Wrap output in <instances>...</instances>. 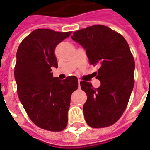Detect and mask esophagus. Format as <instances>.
<instances>
[{
  "label": "esophagus",
  "mask_w": 150,
  "mask_h": 150,
  "mask_svg": "<svg viewBox=\"0 0 150 150\" xmlns=\"http://www.w3.org/2000/svg\"><path fill=\"white\" fill-rule=\"evenodd\" d=\"M80 82H81V80H79V81H78V83H79V88H80Z\"/></svg>",
  "instance_id": "obj_1"
}]
</instances>
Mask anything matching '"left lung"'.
Instances as JSON below:
<instances>
[{
  "instance_id": "8db88e82",
  "label": "left lung",
  "mask_w": 150,
  "mask_h": 150,
  "mask_svg": "<svg viewBox=\"0 0 150 150\" xmlns=\"http://www.w3.org/2000/svg\"><path fill=\"white\" fill-rule=\"evenodd\" d=\"M71 37L86 50L90 64L100 67L96 77L99 88L80 82L87 95L85 119L92 128L111 125L123 114L134 87L135 61L130 47L121 34L102 25L78 30Z\"/></svg>"
}]
</instances>
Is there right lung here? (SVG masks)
Returning <instances> with one entry per match:
<instances>
[{"label": "right lung", "instance_id": "1", "mask_svg": "<svg viewBox=\"0 0 150 150\" xmlns=\"http://www.w3.org/2000/svg\"><path fill=\"white\" fill-rule=\"evenodd\" d=\"M71 34L36 29L18 48L15 68L18 96L31 121L45 130L60 132L65 128L71 96L78 89L77 77L60 80L53 76L51 69L57 68V45Z\"/></svg>", "mask_w": 150, "mask_h": 150}]
</instances>
